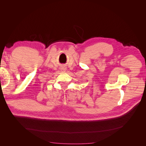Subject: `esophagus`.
Returning a JSON list of instances; mask_svg holds the SVG:
<instances>
[{
	"mask_svg": "<svg viewBox=\"0 0 146 146\" xmlns=\"http://www.w3.org/2000/svg\"><path fill=\"white\" fill-rule=\"evenodd\" d=\"M62 69H63V70H65V68H63Z\"/></svg>",
	"mask_w": 146,
	"mask_h": 146,
	"instance_id": "esophagus-1",
	"label": "esophagus"
}]
</instances>
